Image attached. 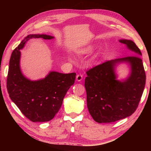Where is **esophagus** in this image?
Returning <instances> with one entry per match:
<instances>
[{"label":"esophagus","instance_id":"1","mask_svg":"<svg viewBox=\"0 0 151 151\" xmlns=\"http://www.w3.org/2000/svg\"><path fill=\"white\" fill-rule=\"evenodd\" d=\"M83 74H77V76H76V80L77 81H81L82 80H83Z\"/></svg>","mask_w":151,"mask_h":151}]
</instances>
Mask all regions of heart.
<instances>
[{
  "instance_id": "b5f03b06",
  "label": "heart",
  "mask_w": 151,
  "mask_h": 151,
  "mask_svg": "<svg viewBox=\"0 0 151 151\" xmlns=\"http://www.w3.org/2000/svg\"><path fill=\"white\" fill-rule=\"evenodd\" d=\"M90 50V48H87V49H85V50H82V51L81 52V53H86V52H89Z\"/></svg>"
}]
</instances>
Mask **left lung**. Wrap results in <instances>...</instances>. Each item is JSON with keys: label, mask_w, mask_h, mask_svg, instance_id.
Instances as JSON below:
<instances>
[{"label": "left lung", "mask_w": 151, "mask_h": 151, "mask_svg": "<svg viewBox=\"0 0 151 151\" xmlns=\"http://www.w3.org/2000/svg\"><path fill=\"white\" fill-rule=\"evenodd\" d=\"M134 55L104 62L86 71L85 88L89 112L98 123H111L133 114L138 107L145 84V73L140 49L131 40H121ZM122 61L129 62L131 74L126 81L116 79L114 67Z\"/></svg>", "instance_id": "left-lung-1"}]
</instances>
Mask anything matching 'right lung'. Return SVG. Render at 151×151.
<instances>
[{
	"instance_id": "obj_1",
	"label": "right lung",
	"mask_w": 151,
	"mask_h": 151,
	"mask_svg": "<svg viewBox=\"0 0 151 151\" xmlns=\"http://www.w3.org/2000/svg\"><path fill=\"white\" fill-rule=\"evenodd\" d=\"M33 38H53L46 35H29L13 50L9 61L7 89L12 101L29 120L48 122L60 108L67 91L74 83L76 74L51 72L42 80L31 81L26 79L20 70L19 50Z\"/></svg>"
}]
</instances>
